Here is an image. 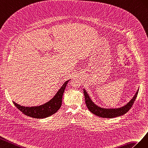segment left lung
I'll return each mask as SVG.
<instances>
[{
  "mask_svg": "<svg viewBox=\"0 0 148 148\" xmlns=\"http://www.w3.org/2000/svg\"><path fill=\"white\" fill-rule=\"evenodd\" d=\"M138 91L139 89H138L136 94H134L133 97L130 100V102L125 105L124 106L115 108H105L99 107L98 105L95 104L94 102H93L89 95L87 94V92L84 88V97H85L86 103L89 111L99 117L107 118V119H113V118L121 116L126 113H127L129 111V110L132 108L135 99H136Z\"/></svg>",
  "mask_w": 148,
  "mask_h": 148,
  "instance_id": "obj_1",
  "label": "left lung"
}]
</instances>
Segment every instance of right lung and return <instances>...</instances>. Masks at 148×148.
Wrapping results in <instances>:
<instances>
[{"label":"right lung","instance_id":"1","mask_svg":"<svg viewBox=\"0 0 148 148\" xmlns=\"http://www.w3.org/2000/svg\"><path fill=\"white\" fill-rule=\"evenodd\" d=\"M70 80V79H69ZM66 81L53 97L46 103L35 107H23L13 102L15 106L25 115L35 119H45L55 113L62 105V98L67 82Z\"/></svg>","mask_w":148,"mask_h":148}]
</instances>
